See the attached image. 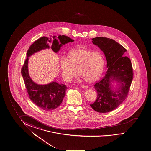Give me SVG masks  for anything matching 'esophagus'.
Returning <instances> with one entry per match:
<instances>
[{"label":"esophagus","instance_id":"34e87169","mask_svg":"<svg viewBox=\"0 0 151 151\" xmlns=\"http://www.w3.org/2000/svg\"><path fill=\"white\" fill-rule=\"evenodd\" d=\"M81 86V88H86V89H88V87L87 86Z\"/></svg>","mask_w":151,"mask_h":151}]
</instances>
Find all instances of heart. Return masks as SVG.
<instances>
[{
  "label": "heart",
  "instance_id": "1",
  "mask_svg": "<svg viewBox=\"0 0 151 151\" xmlns=\"http://www.w3.org/2000/svg\"><path fill=\"white\" fill-rule=\"evenodd\" d=\"M105 61L100 52L85 48L71 50L67 57L59 58V65L63 79L70 81L77 74L87 82L96 81L101 76Z\"/></svg>",
  "mask_w": 151,
  "mask_h": 151
}]
</instances>
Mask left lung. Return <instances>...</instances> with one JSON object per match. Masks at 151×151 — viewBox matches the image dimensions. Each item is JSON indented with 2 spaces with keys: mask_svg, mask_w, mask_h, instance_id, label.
I'll return each mask as SVG.
<instances>
[{
  "mask_svg": "<svg viewBox=\"0 0 151 151\" xmlns=\"http://www.w3.org/2000/svg\"><path fill=\"white\" fill-rule=\"evenodd\" d=\"M92 40L93 44L105 54L108 69L103 78L95 84L97 97L90 106L97 112L108 113L117 108L126 99L132 81V67L130 59L124 57L127 50L122 45L113 39L104 37ZM114 81L119 85L115 90L111 84Z\"/></svg>",
  "mask_w": 151,
  "mask_h": 151,
  "instance_id": "1",
  "label": "left lung"
}]
</instances>
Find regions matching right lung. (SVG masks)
Listing matches in <instances>:
<instances>
[{
    "mask_svg": "<svg viewBox=\"0 0 151 151\" xmlns=\"http://www.w3.org/2000/svg\"><path fill=\"white\" fill-rule=\"evenodd\" d=\"M52 38L43 36L34 42L29 47L27 54V59L21 69V74L24 82L29 96L33 103L39 108L46 111H50L58 108L63 101L67 89L65 84H60L56 82L40 85L33 81L28 71L29 57L41 50L50 48L57 53L63 45L74 40L65 35H59Z\"/></svg>",
    "mask_w": 151,
    "mask_h": 151,
    "instance_id": "1",
    "label": "right lung"
}]
</instances>
